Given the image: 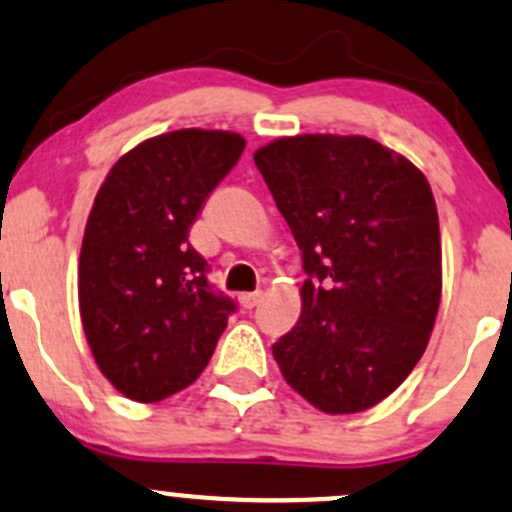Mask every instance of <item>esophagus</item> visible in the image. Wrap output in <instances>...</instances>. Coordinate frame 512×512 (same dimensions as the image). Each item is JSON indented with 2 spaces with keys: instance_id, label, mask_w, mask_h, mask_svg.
I'll return each mask as SVG.
<instances>
[{
  "instance_id": "esophagus-1",
  "label": "esophagus",
  "mask_w": 512,
  "mask_h": 512,
  "mask_svg": "<svg viewBox=\"0 0 512 512\" xmlns=\"http://www.w3.org/2000/svg\"><path fill=\"white\" fill-rule=\"evenodd\" d=\"M239 303H241V308H244V310L256 308V305L261 303V293H244V295H239Z\"/></svg>"
}]
</instances>
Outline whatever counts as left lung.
Here are the masks:
<instances>
[{"label": "left lung", "instance_id": "1", "mask_svg": "<svg viewBox=\"0 0 512 512\" xmlns=\"http://www.w3.org/2000/svg\"><path fill=\"white\" fill-rule=\"evenodd\" d=\"M254 162L308 273L298 323L273 357L320 412H365L409 377L439 313L441 234L429 182L365 135L276 138Z\"/></svg>", "mask_w": 512, "mask_h": 512}]
</instances>
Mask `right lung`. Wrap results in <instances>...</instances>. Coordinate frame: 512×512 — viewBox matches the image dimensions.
<instances>
[{
    "label": "right lung",
    "mask_w": 512,
    "mask_h": 512,
    "mask_svg": "<svg viewBox=\"0 0 512 512\" xmlns=\"http://www.w3.org/2000/svg\"><path fill=\"white\" fill-rule=\"evenodd\" d=\"M244 145L229 130H172L125 152L100 184L78 258V305L98 370L133 402L197 382L234 313L209 288L187 234Z\"/></svg>",
    "instance_id": "1"
}]
</instances>
